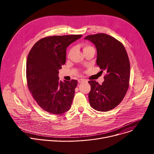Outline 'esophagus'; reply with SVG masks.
Instances as JSON below:
<instances>
[{
  "instance_id": "34e87169",
  "label": "esophagus",
  "mask_w": 154,
  "mask_h": 154,
  "mask_svg": "<svg viewBox=\"0 0 154 154\" xmlns=\"http://www.w3.org/2000/svg\"><path fill=\"white\" fill-rule=\"evenodd\" d=\"M86 80H85V79H79V80H78V82L80 83H82V82H85Z\"/></svg>"
}]
</instances>
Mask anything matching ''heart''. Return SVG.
Returning <instances> with one entry per match:
<instances>
[{"instance_id":"b5f03b06","label":"heart","mask_w":154,"mask_h":154,"mask_svg":"<svg viewBox=\"0 0 154 154\" xmlns=\"http://www.w3.org/2000/svg\"><path fill=\"white\" fill-rule=\"evenodd\" d=\"M83 51H85V50L88 49L92 48V47H91V46H89V45H84L83 46ZM72 51H73V50H72V49H71V50L70 51L69 54V55H71V54L72 52Z\"/></svg>"}]
</instances>
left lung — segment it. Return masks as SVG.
I'll return each instance as SVG.
<instances>
[{
  "mask_svg": "<svg viewBox=\"0 0 154 154\" xmlns=\"http://www.w3.org/2000/svg\"><path fill=\"white\" fill-rule=\"evenodd\" d=\"M85 39L95 45L97 65L106 72L102 85L95 80L88 82L91 85L90 104L97 111H109L121 102L128 88L130 66L128 55L121 42L105 33L86 36Z\"/></svg>",
  "mask_w": 154,
  "mask_h": 154,
  "instance_id": "left-lung-1",
  "label": "left lung"
}]
</instances>
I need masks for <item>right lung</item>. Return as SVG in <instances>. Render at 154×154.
I'll return each instance as SVG.
<instances>
[{"instance_id": "1", "label": "right lung", "mask_w": 154, "mask_h": 154, "mask_svg": "<svg viewBox=\"0 0 154 154\" xmlns=\"http://www.w3.org/2000/svg\"><path fill=\"white\" fill-rule=\"evenodd\" d=\"M82 35L52 36L37 41L26 64L27 81L32 96L44 110L61 115L71 108L77 81L62 82L58 71L66 59V49Z\"/></svg>"}]
</instances>
